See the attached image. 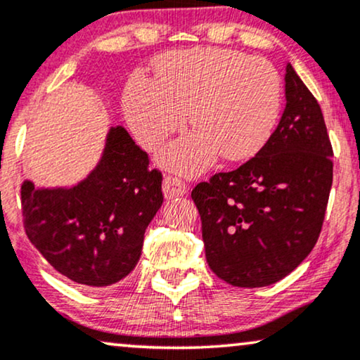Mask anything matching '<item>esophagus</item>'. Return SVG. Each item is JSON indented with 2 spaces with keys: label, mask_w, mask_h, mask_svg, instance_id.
<instances>
[{
  "label": "esophagus",
  "mask_w": 360,
  "mask_h": 360,
  "mask_svg": "<svg viewBox=\"0 0 360 360\" xmlns=\"http://www.w3.org/2000/svg\"><path fill=\"white\" fill-rule=\"evenodd\" d=\"M162 190H164V196L167 200L179 198V196H184L186 193V185L185 181L179 179V176L167 175L164 179V184H162Z\"/></svg>",
  "instance_id": "obj_1"
}]
</instances>
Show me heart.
<instances>
[{"label":"heart","mask_w":360,"mask_h":360,"mask_svg":"<svg viewBox=\"0 0 360 360\" xmlns=\"http://www.w3.org/2000/svg\"><path fill=\"white\" fill-rule=\"evenodd\" d=\"M282 78L262 57L233 49L175 51L155 63V80L132 75L122 108L139 144L160 147L188 112L195 131L160 154L165 169L196 175L219 154L239 162L254 157L272 136L282 108Z\"/></svg>","instance_id":"obj_1"}]
</instances>
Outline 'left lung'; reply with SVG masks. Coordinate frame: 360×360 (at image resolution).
I'll return each instance as SVG.
<instances>
[{
	"label": "left lung",
	"instance_id": "obj_1",
	"mask_svg": "<svg viewBox=\"0 0 360 360\" xmlns=\"http://www.w3.org/2000/svg\"><path fill=\"white\" fill-rule=\"evenodd\" d=\"M285 110L262 149L191 191L206 262L234 287L272 285L298 267L321 233L333 185V146L316 98L293 67Z\"/></svg>",
	"mask_w": 360,
	"mask_h": 360
}]
</instances>
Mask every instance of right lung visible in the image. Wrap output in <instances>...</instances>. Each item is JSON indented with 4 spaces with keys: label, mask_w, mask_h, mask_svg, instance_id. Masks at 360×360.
<instances>
[{
    "label": "right lung",
    "mask_w": 360,
    "mask_h": 360,
    "mask_svg": "<svg viewBox=\"0 0 360 360\" xmlns=\"http://www.w3.org/2000/svg\"><path fill=\"white\" fill-rule=\"evenodd\" d=\"M162 172L124 127H111L105 154L72 188L21 185L22 223L44 259L72 282L108 287L131 274L147 226L162 206Z\"/></svg>",
    "instance_id": "right-lung-1"
}]
</instances>
